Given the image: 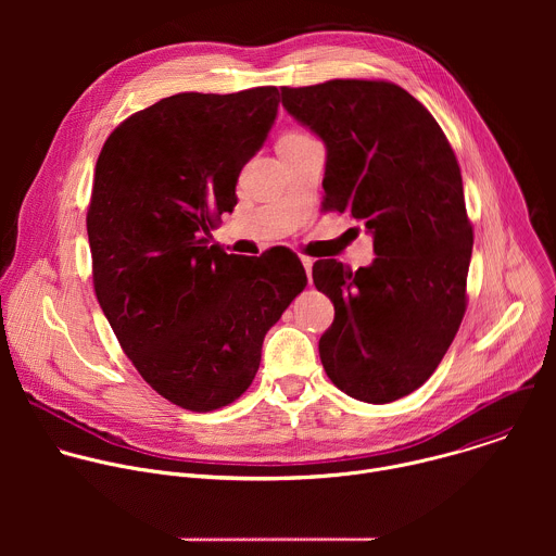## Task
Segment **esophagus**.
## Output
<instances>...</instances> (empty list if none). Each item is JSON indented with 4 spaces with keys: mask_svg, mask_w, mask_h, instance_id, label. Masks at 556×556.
I'll use <instances>...</instances> for the list:
<instances>
[{
    "mask_svg": "<svg viewBox=\"0 0 556 556\" xmlns=\"http://www.w3.org/2000/svg\"><path fill=\"white\" fill-rule=\"evenodd\" d=\"M301 264H303V268H305L307 281L312 283V266H314V260H312V257H305V255H301Z\"/></svg>",
    "mask_w": 556,
    "mask_h": 556,
    "instance_id": "34e87169",
    "label": "esophagus"
}]
</instances>
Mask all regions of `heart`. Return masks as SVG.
I'll return each mask as SVG.
<instances>
[{
    "label": "heart",
    "mask_w": 556,
    "mask_h": 556,
    "mask_svg": "<svg viewBox=\"0 0 556 556\" xmlns=\"http://www.w3.org/2000/svg\"><path fill=\"white\" fill-rule=\"evenodd\" d=\"M305 134H301V131H290V134H286V136H281V138H303Z\"/></svg>",
    "instance_id": "obj_1"
}]
</instances>
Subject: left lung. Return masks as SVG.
Instances as JSON below:
<instances>
[{"label":"left lung","mask_w":556,"mask_h":556,"mask_svg":"<svg viewBox=\"0 0 556 556\" xmlns=\"http://www.w3.org/2000/svg\"><path fill=\"white\" fill-rule=\"evenodd\" d=\"M281 103L326 142L324 208L374 237L365 268L312 266L334 303L324 369L356 401L393 403L429 380L466 312L472 226L457 157L429 110L389 81L281 88Z\"/></svg>","instance_id":"obj_1"}]
</instances>
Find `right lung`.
<instances>
[{"instance_id": "right-lung-1", "label": "right lung", "mask_w": 556, "mask_h": 556, "mask_svg": "<svg viewBox=\"0 0 556 556\" xmlns=\"http://www.w3.org/2000/svg\"><path fill=\"white\" fill-rule=\"evenodd\" d=\"M277 97L275 86L174 94L123 121L97 161V299L138 374L189 412L240 399L266 332L307 283L290 251L242 257L208 247L277 118Z\"/></svg>"}]
</instances>
